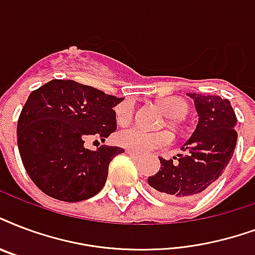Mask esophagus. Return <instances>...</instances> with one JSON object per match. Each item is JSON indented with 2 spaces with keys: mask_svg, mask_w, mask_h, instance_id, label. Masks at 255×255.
<instances>
[{
  "mask_svg": "<svg viewBox=\"0 0 255 255\" xmlns=\"http://www.w3.org/2000/svg\"><path fill=\"white\" fill-rule=\"evenodd\" d=\"M126 152H127L129 156H132V158H139V156H140V153L135 152V151H131V149H127Z\"/></svg>",
  "mask_w": 255,
  "mask_h": 255,
  "instance_id": "1",
  "label": "esophagus"
}]
</instances>
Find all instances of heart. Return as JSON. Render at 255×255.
<instances>
[{"instance_id":"obj_1","label":"heart","mask_w":255,"mask_h":255,"mask_svg":"<svg viewBox=\"0 0 255 255\" xmlns=\"http://www.w3.org/2000/svg\"><path fill=\"white\" fill-rule=\"evenodd\" d=\"M159 106L168 118L174 119L183 116L187 111V104L179 97H166L160 100ZM132 115L133 108L131 103H124L116 110V119L120 124L128 123L132 119ZM116 140L126 148L144 153L168 145L172 141V135L167 131L149 132L140 127H129L122 129L116 136Z\"/></svg>"}]
</instances>
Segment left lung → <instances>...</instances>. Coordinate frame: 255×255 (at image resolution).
I'll return each instance as SVG.
<instances>
[{"instance_id":"1","label":"left lung","mask_w":255,"mask_h":255,"mask_svg":"<svg viewBox=\"0 0 255 255\" xmlns=\"http://www.w3.org/2000/svg\"><path fill=\"white\" fill-rule=\"evenodd\" d=\"M197 108V128L172 159L159 158L160 170L148 176V184L171 201H188L201 195L222 175L237 144L236 112L221 96L187 93Z\"/></svg>"}]
</instances>
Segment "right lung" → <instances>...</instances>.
Returning <instances> with one entry per match:
<instances>
[{"mask_svg": "<svg viewBox=\"0 0 255 255\" xmlns=\"http://www.w3.org/2000/svg\"><path fill=\"white\" fill-rule=\"evenodd\" d=\"M124 97L73 80H52L29 95L17 123V144L33 183L65 202L92 198L106 184L112 159L124 152L84 147L87 137L103 141L116 129L114 107Z\"/></svg>", "mask_w": 255, "mask_h": 255, "instance_id": "obj_1", "label": "right lung"}]
</instances>
